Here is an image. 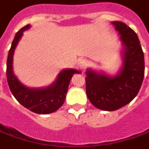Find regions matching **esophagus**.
<instances>
[{"label":"esophagus","instance_id":"obj_1","mask_svg":"<svg viewBox=\"0 0 149 149\" xmlns=\"http://www.w3.org/2000/svg\"><path fill=\"white\" fill-rule=\"evenodd\" d=\"M78 66H79V68H80L81 70H85V69L86 68V66H87V61H86L85 59H81L79 61V63H78Z\"/></svg>","mask_w":149,"mask_h":149}]
</instances>
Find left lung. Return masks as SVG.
I'll use <instances>...</instances> for the list:
<instances>
[{
  "label": "left lung",
  "instance_id": "obj_1",
  "mask_svg": "<svg viewBox=\"0 0 149 149\" xmlns=\"http://www.w3.org/2000/svg\"><path fill=\"white\" fill-rule=\"evenodd\" d=\"M122 44V65L118 74L87 69L86 90L90 102L105 111L117 110L132 101L144 78V54L135 31L125 24L112 22Z\"/></svg>",
  "mask_w": 149,
  "mask_h": 149
}]
</instances>
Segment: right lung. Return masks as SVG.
<instances>
[{
	"mask_svg": "<svg viewBox=\"0 0 149 149\" xmlns=\"http://www.w3.org/2000/svg\"><path fill=\"white\" fill-rule=\"evenodd\" d=\"M29 28V24L23 27L17 32L13 40L6 62L7 83L14 97L24 108L39 114H47L57 111L63 104L71 78L74 74H80V71L74 69H63L56 80L46 87L30 88L22 84L13 73V54L24 32Z\"/></svg>",
	"mask_w": 149,
	"mask_h": 149,
	"instance_id": "add662e5",
	"label": "right lung"
}]
</instances>
